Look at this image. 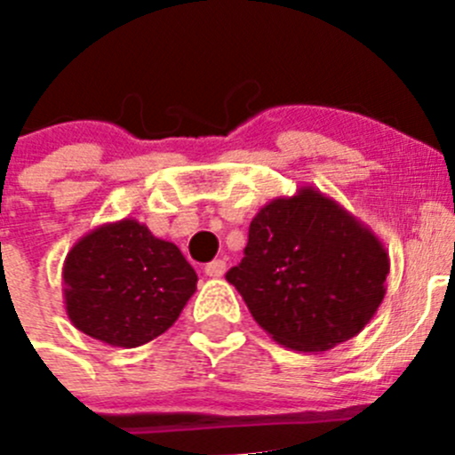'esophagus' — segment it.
Masks as SVG:
<instances>
[{
    "label": "esophagus",
    "mask_w": 455,
    "mask_h": 455,
    "mask_svg": "<svg viewBox=\"0 0 455 455\" xmlns=\"http://www.w3.org/2000/svg\"><path fill=\"white\" fill-rule=\"evenodd\" d=\"M204 273L209 277H222L224 273H227V262H224V259H213V262L206 264Z\"/></svg>",
    "instance_id": "1"
}]
</instances>
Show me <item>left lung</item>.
Listing matches in <instances>:
<instances>
[{
	"mask_svg": "<svg viewBox=\"0 0 455 455\" xmlns=\"http://www.w3.org/2000/svg\"><path fill=\"white\" fill-rule=\"evenodd\" d=\"M387 275L380 237L329 196L302 187L258 211L244 258L227 280L277 345L317 354L369 324Z\"/></svg>",
	"mask_w": 455,
	"mask_h": 455,
	"instance_id": "1",
	"label": "left lung"
}]
</instances>
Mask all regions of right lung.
Instances as JSON below:
<instances>
[{
	"label": "right lung",
	"instance_id": "right-lung-1",
	"mask_svg": "<svg viewBox=\"0 0 455 455\" xmlns=\"http://www.w3.org/2000/svg\"><path fill=\"white\" fill-rule=\"evenodd\" d=\"M64 308L75 329L110 347H142L173 326L197 275L173 242L133 218L79 237L61 268Z\"/></svg>",
	"mask_w": 455,
	"mask_h": 455
}]
</instances>
